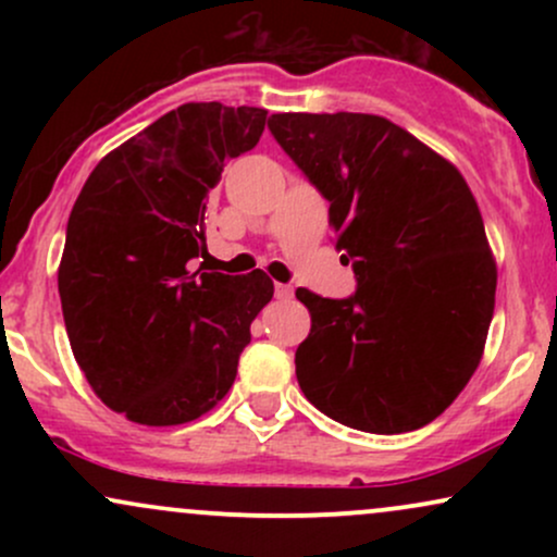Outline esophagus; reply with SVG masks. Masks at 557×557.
Returning a JSON list of instances; mask_svg holds the SVG:
<instances>
[{"instance_id":"obj_1","label":"esophagus","mask_w":557,"mask_h":557,"mask_svg":"<svg viewBox=\"0 0 557 557\" xmlns=\"http://www.w3.org/2000/svg\"><path fill=\"white\" fill-rule=\"evenodd\" d=\"M274 293H277V298H290L293 287L290 285H277V287H274Z\"/></svg>"}]
</instances>
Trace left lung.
<instances>
[{"label":"left lung","mask_w":557,"mask_h":557,"mask_svg":"<svg viewBox=\"0 0 557 557\" xmlns=\"http://www.w3.org/2000/svg\"><path fill=\"white\" fill-rule=\"evenodd\" d=\"M274 140L330 201L348 298L298 287L311 332L296 376L311 406L350 430L430 424L476 372L497 267L463 175L376 114H272Z\"/></svg>","instance_id":"left-lung-1"}]
</instances>
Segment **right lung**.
Returning a JSON list of instances; mask_svg holds the SVG:
<instances>
[{"mask_svg":"<svg viewBox=\"0 0 557 557\" xmlns=\"http://www.w3.org/2000/svg\"><path fill=\"white\" fill-rule=\"evenodd\" d=\"M264 123L259 107H177L101 159L70 212L57 272L70 348L136 424H185L225 398L272 300L261 270L188 272L207 253L209 190Z\"/></svg>","mask_w":557,"mask_h":557,"instance_id":"right-lung-1","label":"right lung"}]
</instances>
